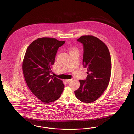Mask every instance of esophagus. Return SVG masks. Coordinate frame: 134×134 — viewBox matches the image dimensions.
<instances>
[{"label":"esophagus","instance_id":"obj_1","mask_svg":"<svg viewBox=\"0 0 134 134\" xmlns=\"http://www.w3.org/2000/svg\"><path fill=\"white\" fill-rule=\"evenodd\" d=\"M72 80V79H66V80H65V81H66V82H67V83H69V82H70V81H71Z\"/></svg>","mask_w":134,"mask_h":134}]
</instances>
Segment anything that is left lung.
Here are the masks:
<instances>
[{
    "mask_svg": "<svg viewBox=\"0 0 134 134\" xmlns=\"http://www.w3.org/2000/svg\"><path fill=\"white\" fill-rule=\"evenodd\" d=\"M77 41L83 45V65L87 68L85 80H79L80 87L74 91L83 102L96 100L107 89L111 72V61L106 45L93 36H82Z\"/></svg>",
    "mask_w": 134,
    "mask_h": 134,
    "instance_id": "left-lung-1",
    "label": "left lung"
}]
</instances>
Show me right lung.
<instances>
[{
    "label": "right lung",
    "instance_id": "obj_1",
    "mask_svg": "<svg viewBox=\"0 0 134 134\" xmlns=\"http://www.w3.org/2000/svg\"><path fill=\"white\" fill-rule=\"evenodd\" d=\"M65 43L56 38H38L26 51L22 64L24 77L29 89L42 102L56 101L64 90L63 81L50 73L58 49Z\"/></svg>",
    "mask_w": 134,
    "mask_h": 134
}]
</instances>
